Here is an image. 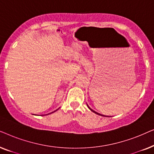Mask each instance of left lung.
<instances>
[{
  "label": "left lung",
  "instance_id": "obj_1",
  "mask_svg": "<svg viewBox=\"0 0 154 154\" xmlns=\"http://www.w3.org/2000/svg\"><path fill=\"white\" fill-rule=\"evenodd\" d=\"M87 106H88V108H89V109H90V111H92V112H94V113H96V114H97V115H100V116H104V115H102V114H100V113H97V112H96V111H94V110H92V109L91 108H90V107L89 106H88V104H87Z\"/></svg>",
  "mask_w": 154,
  "mask_h": 154
}]
</instances>
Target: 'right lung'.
Returning a JSON list of instances; mask_svg holds the SVG:
<instances>
[{"mask_svg":"<svg viewBox=\"0 0 154 154\" xmlns=\"http://www.w3.org/2000/svg\"><path fill=\"white\" fill-rule=\"evenodd\" d=\"M58 109H57V110H55V111H53V112H52V113H54V112H55V111H57V110H58ZM48 114H49V113H48Z\"/></svg>","mask_w":154,"mask_h":154,"instance_id":"1","label":"right lung"}]
</instances>
